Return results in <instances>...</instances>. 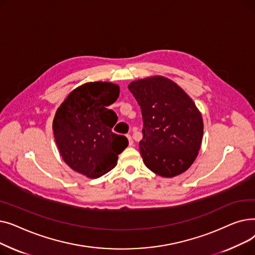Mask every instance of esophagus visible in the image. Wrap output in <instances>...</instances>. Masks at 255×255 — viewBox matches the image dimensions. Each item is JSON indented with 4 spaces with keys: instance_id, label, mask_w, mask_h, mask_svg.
I'll list each match as a JSON object with an SVG mask.
<instances>
[{
    "instance_id": "1",
    "label": "esophagus",
    "mask_w": 255,
    "mask_h": 255,
    "mask_svg": "<svg viewBox=\"0 0 255 255\" xmlns=\"http://www.w3.org/2000/svg\"><path fill=\"white\" fill-rule=\"evenodd\" d=\"M127 138H128V140H129V145H132V144H133V139H132L131 135H130V134H127Z\"/></svg>"
}]
</instances>
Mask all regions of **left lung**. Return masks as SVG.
Returning a JSON list of instances; mask_svg holds the SVG:
<instances>
[{
    "label": "left lung",
    "instance_id": "obj_1",
    "mask_svg": "<svg viewBox=\"0 0 255 255\" xmlns=\"http://www.w3.org/2000/svg\"><path fill=\"white\" fill-rule=\"evenodd\" d=\"M140 106L143 163L156 175L172 178L186 171L198 155L204 134L202 114L172 80L151 76L129 84Z\"/></svg>",
    "mask_w": 255,
    "mask_h": 255
}]
</instances>
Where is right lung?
<instances>
[{
	"instance_id": "add662e5",
	"label": "right lung",
	"mask_w": 255,
	"mask_h": 255,
	"mask_svg": "<svg viewBox=\"0 0 255 255\" xmlns=\"http://www.w3.org/2000/svg\"><path fill=\"white\" fill-rule=\"evenodd\" d=\"M119 94V86L113 83L84 84L67 96L53 119V135L63 160L88 178L112 170L128 145L127 137L112 131L118 117L106 109Z\"/></svg>"
}]
</instances>
